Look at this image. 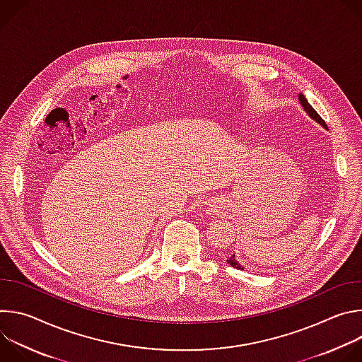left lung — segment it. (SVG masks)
I'll use <instances>...</instances> for the list:
<instances>
[{"label": "left lung", "instance_id": "obj_1", "mask_svg": "<svg viewBox=\"0 0 362 362\" xmlns=\"http://www.w3.org/2000/svg\"><path fill=\"white\" fill-rule=\"evenodd\" d=\"M298 100H299V103H300V106L303 107V110L306 112V115L309 116V117H311L313 120H315L318 124H321L324 129H328L327 127V124H325V122L321 119V116L314 110V107L311 106V105H309V103H308V100H306V97L302 94V93H299V95H298ZM228 264L230 265V267H233V268H236V269H243V267L238 262V259H236V256H235V253L229 257V259H228Z\"/></svg>", "mask_w": 362, "mask_h": 362}]
</instances>
